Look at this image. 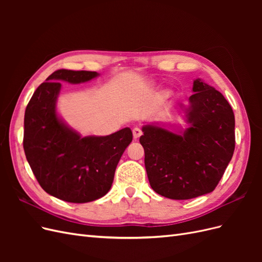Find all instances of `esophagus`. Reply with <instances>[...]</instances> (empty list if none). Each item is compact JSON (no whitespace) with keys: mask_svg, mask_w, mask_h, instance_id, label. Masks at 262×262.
Returning <instances> with one entry per match:
<instances>
[{"mask_svg":"<svg viewBox=\"0 0 262 262\" xmlns=\"http://www.w3.org/2000/svg\"><path fill=\"white\" fill-rule=\"evenodd\" d=\"M132 133H133L134 140H138V139L142 136V131H141V129H139V128H134V129L132 130Z\"/></svg>","mask_w":262,"mask_h":262,"instance_id":"esophagus-1","label":"esophagus"}]
</instances>
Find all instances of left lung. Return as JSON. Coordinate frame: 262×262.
I'll list each match as a JSON object with an SVG mask.
<instances>
[{
    "label": "left lung",
    "instance_id": "obj_1",
    "mask_svg": "<svg viewBox=\"0 0 262 262\" xmlns=\"http://www.w3.org/2000/svg\"><path fill=\"white\" fill-rule=\"evenodd\" d=\"M186 114V130L172 132L158 123L145 124L140 143L149 185L173 200L212 192L235 149V117L231 105L214 87L193 81Z\"/></svg>",
    "mask_w": 262,
    "mask_h": 262
}]
</instances>
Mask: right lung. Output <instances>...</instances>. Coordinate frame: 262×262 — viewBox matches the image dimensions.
I'll return each mask as SVG.
<instances>
[{
  "instance_id": "1",
  "label": "right lung",
  "mask_w": 262,
  "mask_h": 262,
  "mask_svg": "<svg viewBox=\"0 0 262 262\" xmlns=\"http://www.w3.org/2000/svg\"><path fill=\"white\" fill-rule=\"evenodd\" d=\"M98 75L91 71H55L39 85L26 107L23 144L28 164L45 191L67 202L86 203L104 196L132 141L130 128L106 137H82L59 117L61 81L80 84Z\"/></svg>"
}]
</instances>
